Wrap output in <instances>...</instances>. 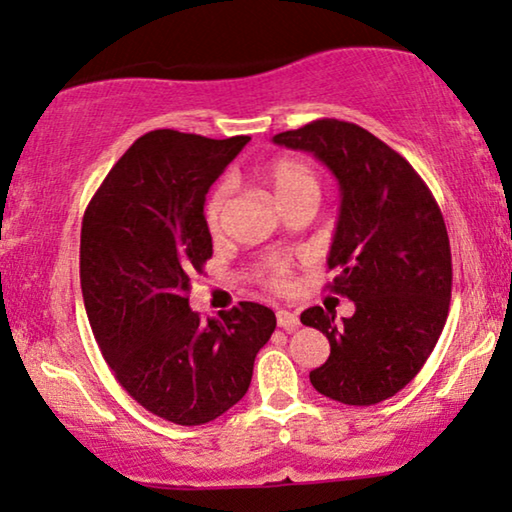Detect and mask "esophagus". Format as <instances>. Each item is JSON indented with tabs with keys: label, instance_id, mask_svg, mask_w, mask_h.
<instances>
[{
	"label": "esophagus",
	"instance_id": "1",
	"mask_svg": "<svg viewBox=\"0 0 512 512\" xmlns=\"http://www.w3.org/2000/svg\"><path fill=\"white\" fill-rule=\"evenodd\" d=\"M276 322H278V327L285 329V331H294V329L301 325L297 315L290 313V311H278L276 313Z\"/></svg>",
	"mask_w": 512,
	"mask_h": 512
}]
</instances>
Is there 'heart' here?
Masks as SVG:
<instances>
[{"label": "heart", "mask_w": 512, "mask_h": 512, "mask_svg": "<svg viewBox=\"0 0 512 512\" xmlns=\"http://www.w3.org/2000/svg\"><path fill=\"white\" fill-rule=\"evenodd\" d=\"M262 178L280 208H285L287 204H292V201L304 199V197L318 199V190H320L318 176H315V171L308 167L306 162L294 160V157H276V160H271L262 169ZM227 199H229L227 185H218L211 194H208L206 206H204V220H206L208 232L213 234L220 232L222 218H225ZM257 273H259V280H262L266 287H271V290L276 292H285L287 287H290L292 262L283 255L266 257L264 262L259 264Z\"/></svg>", "instance_id": "b5f03b06"}]
</instances>
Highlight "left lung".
<instances>
[{"label":"left lung","mask_w":512,"mask_h":512,"mask_svg":"<svg viewBox=\"0 0 512 512\" xmlns=\"http://www.w3.org/2000/svg\"><path fill=\"white\" fill-rule=\"evenodd\" d=\"M273 143L313 153L341 185L329 287L355 301V315L301 313L331 345L311 383L348 406L390 399L420 373L448 320L452 255L441 208L397 150L355 122L313 120Z\"/></svg>","instance_id":"8db88e82"}]
</instances>
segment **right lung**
<instances>
[{
  "label": "right lung",
  "mask_w": 512,
  "mask_h": 512,
  "mask_svg": "<svg viewBox=\"0 0 512 512\" xmlns=\"http://www.w3.org/2000/svg\"><path fill=\"white\" fill-rule=\"evenodd\" d=\"M248 141L143 134L83 215L81 290L99 350L129 397L183 427L243 399L257 352L276 329L271 308L255 301L201 322L187 297L213 255L208 187Z\"/></svg>",
  "instance_id": "1"
}]
</instances>
